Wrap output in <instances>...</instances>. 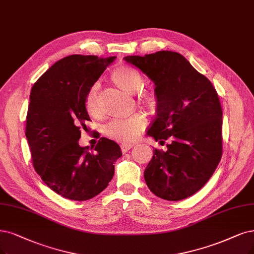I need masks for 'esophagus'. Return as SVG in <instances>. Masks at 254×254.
Returning <instances> with one entry per match:
<instances>
[{
    "instance_id": "esophagus-1",
    "label": "esophagus",
    "mask_w": 254,
    "mask_h": 254,
    "mask_svg": "<svg viewBox=\"0 0 254 254\" xmlns=\"http://www.w3.org/2000/svg\"><path fill=\"white\" fill-rule=\"evenodd\" d=\"M120 147H121L122 153H127V151H129V149L133 147V144H130V143H121Z\"/></svg>"
}]
</instances>
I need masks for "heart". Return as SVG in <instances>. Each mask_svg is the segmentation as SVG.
<instances>
[{
    "label": "heart",
    "instance_id": "heart-1",
    "mask_svg": "<svg viewBox=\"0 0 254 254\" xmlns=\"http://www.w3.org/2000/svg\"><path fill=\"white\" fill-rule=\"evenodd\" d=\"M112 78L119 88L128 94H135L140 91L143 84L141 74L137 70L129 67H121L116 69L112 74ZM99 82L93 83L86 95V109L92 115H96L99 112L97 93ZM145 100L152 103L154 98L148 96ZM147 120L142 114H134L126 118H114L105 126V134L113 139L125 142H132L142 132L146 127Z\"/></svg>",
    "mask_w": 254,
    "mask_h": 254
}]
</instances>
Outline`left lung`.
<instances>
[{"label": "left lung", "instance_id": "8db88e82", "mask_svg": "<svg viewBox=\"0 0 254 254\" xmlns=\"http://www.w3.org/2000/svg\"><path fill=\"white\" fill-rule=\"evenodd\" d=\"M155 83L157 117L147 135L164 142L154 149L144 171L151 191L167 201H180L207 183L222 157V108L210 80L183 55L158 51L124 59Z\"/></svg>", "mask_w": 254, "mask_h": 254}]
</instances>
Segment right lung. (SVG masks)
<instances>
[{
	"instance_id": "1",
	"label": "right lung",
	"mask_w": 254,
	"mask_h": 254,
	"mask_svg": "<svg viewBox=\"0 0 254 254\" xmlns=\"http://www.w3.org/2000/svg\"><path fill=\"white\" fill-rule=\"evenodd\" d=\"M116 56H67L36 80L30 92L26 138L35 172L60 195L86 201L100 193L114 176L120 146L101 137L93 152L81 147L80 129L90 117L86 95Z\"/></svg>"
}]
</instances>
